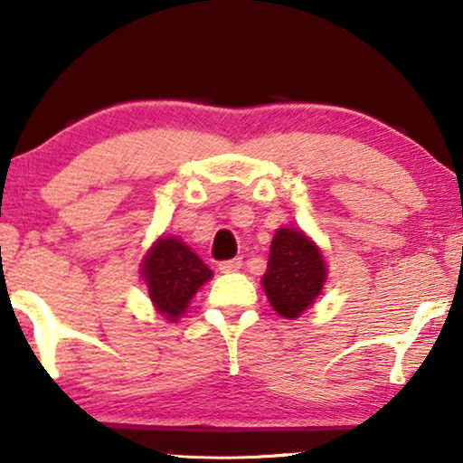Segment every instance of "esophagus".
Instances as JSON below:
<instances>
[{
	"instance_id": "esophagus-1",
	"label": "esophagus",
	"mask_w": 463,
	"mask_h": 463,
	"mask_svg": "<svg viewBox=\"0 0 463 463\" xmlns=\"http://www.w3.org/2000/svg\"><path fill=\"white\" fill-rule=\"evenodd\" d=\"M242 268V261L241 260H229V261H222L218 265V269L222 273H231V271H239Z\"/></svg>"
}]
</instances>
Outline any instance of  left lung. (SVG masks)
Listing matches in <instances>:
<instances>
[{
  "label": "left lung",
  "mask_w": 463,
  "mask_h": 463,
  "mask_svg": "<svg viewBox=\"0 0 463 463\" xmlns=\"http://www.w3.org/2000/svg\"><path fill=\"white\" fill-rule=\"evenodd\" d=\"M326 263L320 249L298 229L273 234L263 289L279 317L298 318L320 296L326 281Z\"/></svg>",
  "instance_id": "8db88e82"
}]
</instances>
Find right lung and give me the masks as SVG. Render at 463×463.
Listing matches in <instances>:
<instances>
[{
	"mask_svg": "<svg viewBox=\"0 0 463 463\" xmlns=\"http://www.w3.org/2000/svg\"><path fill=\"white\" fill-rule=\"evenodd\" d=\"M140 271L155 308L171 323L184 315L194 294L213 278L208 265L177 237L155 241Z\"/></svg>",
	"mask_w": 463,
	"mask_h": 463,
	"instance_id": "1",
	"label": "right lung"
}]
</instances>
